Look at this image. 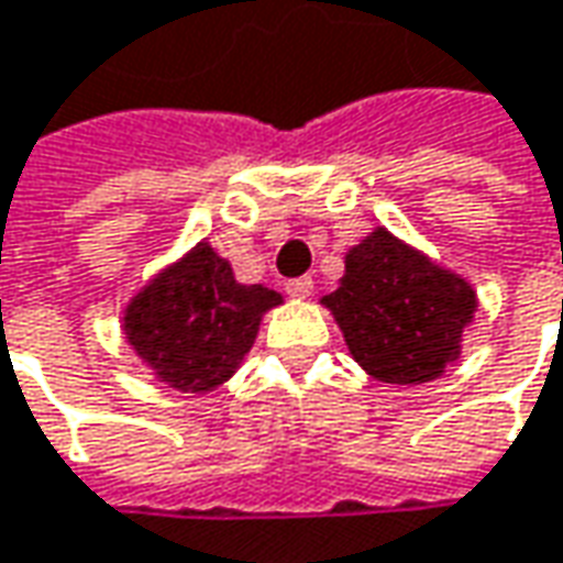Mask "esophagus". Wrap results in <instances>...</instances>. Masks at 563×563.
Wrapping results in <instances>:
<instances>
[{"mask_svg":"<svg viewBox=\"0 0 563 563\" xmlns=\"http://www.w3.org/2000/svg\"><path fill=\"white\" fill-rule=\"evenodd\" d=\"M285 291L297 297V300H303V297H310L313 294V278L310 275H300V278H291L288 285H285Z\"/></svg>","mask_w":563,"mask_h":563,"instance_id":"obj_1","label":"esophagus"}]
</instances>
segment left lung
I'll use <instances>...</instances> for the list:
<instances>
[{
	"label": "left lung",
	"mask_w": 563,
	"mask_h": 563,
	"mask_svg": "<svg viewBox=\"0 0 563 563\" xmlns=\"http://www.w3.org/2000/svg\"><path fill=\"white\" fill-rule=\"evenodd\" d=\"M347 351L378 382L420 385L461 357L476 313L470 282L376 228L344 256V275L322 297Z\"/></svg>",
	"instance_id": "left-lung-1"
}]
</instances>
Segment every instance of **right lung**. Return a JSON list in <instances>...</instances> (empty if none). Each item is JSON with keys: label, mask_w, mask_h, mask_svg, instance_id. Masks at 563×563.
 Here are the masks:
<instances>
[{"label": "right lung", "mask_w": 563, "mask_h": 563, "mask_svg": "<svg viewBox=\"0 0 563 563\" xmlns=\"http://www.w3.org/2000/svg\"><path fill=\"white\" fill-rule=\"evenodd\" d=\"M278 303L282 294L241 285L231 263L200 241L131 297L121 329L159 382L203 395L238 373Z\"/></svg>", "instance_id": "add662e5"}]
</instances>
